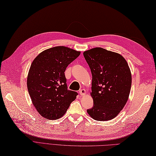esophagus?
<instances>
[{
  "label": "esophagus",
  "instance_id": "34e87169",
  "mask_svg": "<svg viewBox=\"0 0 156 156\" xmlns=\"http://www.w3.org/2000/svg\"><path fill=\"white\" fill-rule=\"evenodd\" d=\"M79 94H80L81 96H83V95H85V94L87 93V91L85 89H82L80 90H79Z\"/></svg>",
  "mask_w": 156,
  "mask_h": 156
}]
</instances>
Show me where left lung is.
<instances>
[{
	"label": "left lung",
	"mask_w": 156,
	"mask_h": 156,
	"mask_svg": "<svg viewBox=\"0 0 156 156\" xmlns=\"http://www.w3.org/2000/svg\"><path fill=\"white\" fill-rule=\"evenodd\" d=\"M92 73L90 95L94 105L87 113L94 120H110L126 104L132 85L127 62L120 54L102 48L83 52Z\"/></svg>",
	"instance_id": "1"
}]
</instances>
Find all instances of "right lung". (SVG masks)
Instances as JSON below:
<instances>
[{"label":"right lung","instance_id":"add662e5","mask_svg":"<svg viewBox=\"0 0 156 156\" xmlns=\"http://www.w3.org/2000/svg\"><path fill=\"white\" fill-rule=\"evenodd\" d=\"M80 54L69 48L55 46L41 52L32 62L27 87L33 105L45 119L62 117L76 98L77 93L67 89L64 72Z\"/></svg>","mask_w":156,"mask_h":156}]
</instances>
